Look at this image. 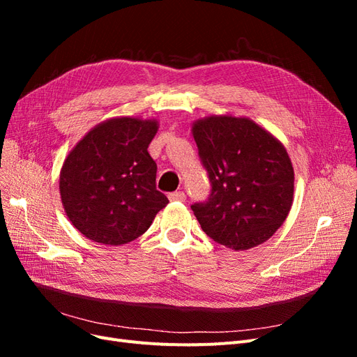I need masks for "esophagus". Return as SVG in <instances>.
Returning a JSON list of instances; mask_svg holds the SVG:
<instances>
[{"label":"esophagus","mask_w":357,"mask_h":357,"mask_svg":"<svg viewBox=\"0 0 357 357\" xmlns=\"http://www.w3.org/2000/svg\"><path fill=\"white\" fill-rule=\"evenodd\" d=\"M168 199L169 201H186V195H185V192H172V193H169L168 195Z\"/></svg>","instance_id":"34e87169"}]
</instances>
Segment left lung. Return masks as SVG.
Masks as SVG:
<instances>
[{
	"label": "left lung",
	"mask_w": 357,
	"mask_h": 357,
	"mask_svg": "<svg viewBox=\"0 0 357 357\" xmlns=\"http://www.w3.org/2000/svg\"><path fill=\"white\" fill-rule=\"evenodd\" d=\"M192 135L211 181L210 199L192 205L202 231L232 250L271 238L294 204L295 172L283 143L232 114L198 119Z\"/></svg>",
	"instance_id": "1"
}]
</instances>
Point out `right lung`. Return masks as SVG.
Listing matches in <instances>:
<instances>
[{"label": "right lung", "mask_w": 357, "mask_h": 357, "mask_svg": "<svg viewBox=\"0 0 357 357\" xmlns=\"http://www.w3.org/2000/svg\"><path fill=\"white\" fill-rule=\"evenodd\" d=\"M156 119L112 117L95 125L63 160L59 193L67 218L91 241L122 245L143 235L168 198L156 189L147 147Z\"/></svg>", "instance_id": "obj_1"}]
</instances>
